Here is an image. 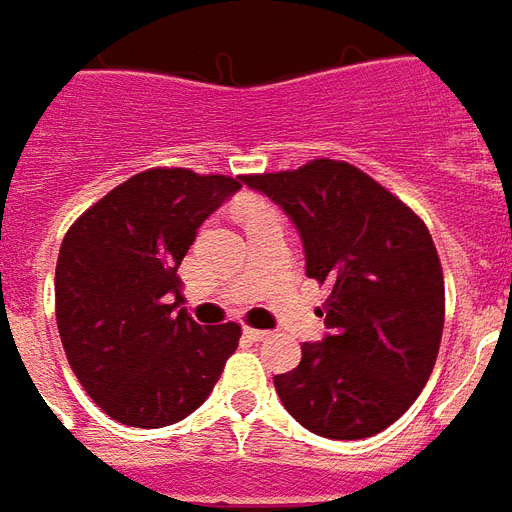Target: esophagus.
I'll use <instances>...</instances> for the list:
<instances>
[{
    "mask_svg": "<svg viewBox=\"0 0 512 512\" xmlns=\"http://www.w3.org/2000/svg\"><path fill=\"white\" fill-rule=\"evenodd\" d=\"M245 338H251V341H267L270 333L267 330H256V327H245Z\"/></svg>",
    "mask_w": 512,
    "mask_h": 512,
    "instance_id": "esophagus-1",
    "label": "esophagus"
}]
</instances>
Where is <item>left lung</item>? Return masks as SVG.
Masks as SVG:
<instances>
[{
	"instance_id": "8db88e82",
	"label": "left lung",
	"mask_w": 512,
	"mask_h": 512,
	"mask_svg": "<svg viewBox=\"0 0 512 512\" xmlns=\"http://www.w3.org/2000/svg\"><path fill=\"white\" fill-rule=\"evenodd\" d=\"M245 185L300 231L305 275L330 286L324 335L275 376L286 412L327 439H365L393 425L434 371L445 281L425 223L343 160L256 174Z\"/></svg>"
}]
</instances>
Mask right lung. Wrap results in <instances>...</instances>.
<instances>
[{
    "instance_id": "obj_1",
    "label": "right lung",
    "mask_w": 512,
    "mask_h": 512,
    "mask_svg": "<svg viewBox=\"0 0 512 512\" xmlns=\"http://www.w3.org/2000/svg\"><path fill=\"white\" fill-rule=\"evenodd\" d=\"M245 177L149 169L67 229L57 259V327L67 363L117 423L163 428L196 412L240 341L177 311V267L196 231Z\"/></svg>"
}]
</instances>
